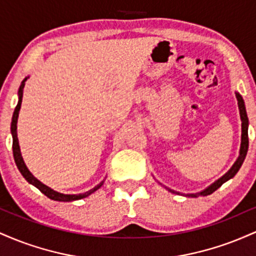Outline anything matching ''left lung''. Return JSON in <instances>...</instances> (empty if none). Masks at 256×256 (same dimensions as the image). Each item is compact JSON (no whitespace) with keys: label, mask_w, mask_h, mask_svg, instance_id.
Masks as SVG:
<instances>
[{"label":"left lung","mask_w":256,"mask_h":256,"mask_svg":"<svg viewBox=\"0 0 256 256\" xmlns=\"http://www.w3.org/2000/svg\"><path fill=\"white\" fill-rule=\"evenodd\" d=\"M236 98H237V101H238L240 120H242V143H240V156H238V158H237L236 162L234 164V166L231 167L230 171L226 173V174L222 176V178L218 179V180H216V183H213L212 185H210V186H208L207 189L204 190V192H198V194H190V195H188V196H190V198H198V195L207 196V195H210V194H213L216 189H218V188L222 186V185L224 184L225 182H228V179H231L234 174H236L237 172H238V170L240 168V166H242L243 161H244L246 152H248V146H249V140H248V116H246V106H244V101H243L242 96H240V94H236ZM170 192H172V190H170ZM176 194H178V192H176Z\"/></svg>","instance_id":"left-lung-1"}]
</instances>
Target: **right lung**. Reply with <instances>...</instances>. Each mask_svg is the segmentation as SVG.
I'll return each instance as SVG.
<instances>
[{"label":"right lung","mask_w":256,"mask_h":256,"mask_svg":"<svg viewBox=\"0 0 256 256\" xmlns=\"http://www.w3.org/2000/svg\"><path fill=\"white\" fill-rule=\"evenodd\" d=\"M25 80L26 78L22 80V85H20L19 88V101H18V104L16 107V110H14V113H13V118H12V125H10V131H12V136H13V155H14V160H16V164L18 166V168H19L20 173L22 174V177H24L26 180L28 182V183L34 185V186L37 188V189H40V192H43L44 195L46 196V198L54 200V201H62V202H70V201H76V200H80V198H86V196L91 195L92 192H95L96 190L100 189V188L102 186V184H104V182H101L98 185H96L94 189L89 190V192H84V194H78V195H64V194H60V192H54V190H52L50 188H48L46 185H44L43 183H40L38 179H36L34 177V176L31 174V172L28 171V167L24 164V160H22V152H20V148H19V142H18V136H16V122H18V116H19V110H20V107H22V89H24V85H25Z\"/></svg>","instance_id":"right-lung-1"}]
</instances>
